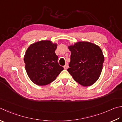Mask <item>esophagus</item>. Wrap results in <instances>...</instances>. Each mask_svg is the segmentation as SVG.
Wrapping results in <instances>:
<instances>
[{
  "label": "esophagus",
  "instance_id": "34e87169",
  "mask_svg": "<svg viewBox=\"0 0 122 122\" xmlns=\"http://www.w3.org/2000/svg\"><path fill=\"white\" fill-rule=\"evenodd\" d=\"M68 67V64H66L64 66V69H65V70L67 69Z\"/></svg>",
  "mask_w": 122,
  "mask_h": 122
}]
</instances>
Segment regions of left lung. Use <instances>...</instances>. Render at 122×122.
Returning <instances> with one entry per match:
<instances>
[{"label":"left lung","mask_w":122,"mask_h":122,"mask_svg":"<svg viewBox=\"0 0 122 122\" xmlns=\"http://www.w3.org/2000/svg\"><path fill=\"white\" fill-rule=\"evenodd\" d=\"M71 51L69 73L75 81L84 86H90L99 77L104 56L99 46L81 41L68 46Z\"/></svg>","instance_id":"8db88e82"}]
</instances>
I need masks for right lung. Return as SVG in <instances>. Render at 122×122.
<instances>
[{
    "label": "right lung",
    "instance_id": "1",
    "mask_svg": "<svg viewBox=\"0 0 122 122\" xmlns=\"http://www.w3.org/2000/svg\"><path fill=\"white\" fill-rule=\"evenodd\" d=\"M57 45L50 40L38 41L31 45L24 55L25 70L30 80L38 86L54 81L64 68L59 65L55 54Z\"/></svg>",
    "mask_w": 122,
    "mask_h": 122
}]
</instances>
